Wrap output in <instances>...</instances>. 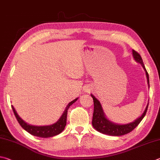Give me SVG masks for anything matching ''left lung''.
<instances>
[{
    "label": "left lung",
    "mask_w": 160,
    "mask_h": 160,
    "mask_svg": "<svg viewBox=\"0 0 160 160\" xmlns=\"http://www.w3.org/2000/svg\"><path fill=\"white\" fill-rule=\"evenodd\" d=\"M132 55L134 60L136 62L140 63L144 69L145 72V74H146L147 77V82L148 84V87L150 88V83H149V75H148L147 70L145 69L144 66L143 62H142V58L138 52L135 50H132ZM91 97L93 99V103H94V110H93V119H92V125H93V128L96 131H98L100 133H102L103 134H106V135L112 136H123L125 134H127L130 133L131 131H133L137 126L139 124V123L141 122V120L143 119L145 114L148 110V105L145 108L143 113L141 114V117L137 118L136 120H134L133 122L128 123V124H119L114 123L113 122L110 121L106 117L105 114L103 110L102 107L101 105V103L98 100L96 97H95L93 94H91Z\"/></svg>",
    "instance_id": "left-lung-1"
}]
</instances>
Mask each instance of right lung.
<instances>
[{"instance_id": "add662e5", "label": "right lung", "mask_w": 160, "mask_h": 160, "mask_svg": "<svg viewBox=\"0 0 160 160\" xmlns=\"http://www.w3.org/2000/svg\"><path fill=\"white\" fill-rule=\"evenodd\" d=\"M78 98L72 100L69 104L67 105L65 110L63 112L62 114L60 117L57 122L54 124L47 125V126H33L28 124L26 122H24L20 117L18 115V112L15 110L12 105V108L13 112L15 114L16 119H18L19 124H20L21 127L24 128L25 131H27L28 133H29L32 135L37 137H41V138H50L55 136H57L60 134L62 131L64 129L66 124H67V110L71 106L73 103H74L78 100Z\"/></svg>"}]
</instances>
